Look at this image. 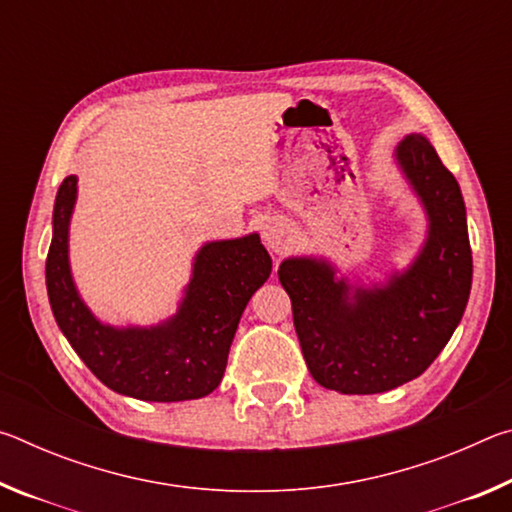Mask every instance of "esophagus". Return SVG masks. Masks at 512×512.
Wrapping results in <instances>:
<instances>
[{
    "label": "esophagus",
    "mask_w": 512,
    "mask_h": 512,
    "mask_svg": "<svg viewBox=\"0 0 512 512\" xmlns=\"http://www.w3.org/2000/svg\"><path fill=\"white\" fill-rule=\"evenodd\" d=\"M262 237L266 241L268 248H273L275 253H280V250L287 246V239H289V223L280 219V216H275V219H268L264 223V230H262Z\"/></svg>",
    "instance_id": "34e87169"
}]
</instances>
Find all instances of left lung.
<instances>
[{
    "mask_svg": "<svg viewBox=\"0 0 512 512\" xmlns=\"http://www.w3.org/2000/svg\"><path fill=\"white\" fill-rule=\"evenodd\" d=\"M393 158L427 214V239L404 271L384 282H350L325 257H287L302 357L320 386L345 395L386 393L420 377L463 318L472 289V248L461 187L422 133Z\"/></svg>",
    "mask_w": 512,
    "mask_h": 512,
    "instance_id": "8db88e82",
    "label": "left lung"
}]
</instances>
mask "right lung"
Returning a JSON list of instances; mask_svg holds the SVG:
<instances>
[{
  "label": "right lung",
  "mask_w": 512,
  "mask_h": 512,
  "mask_svg": "<svg viewBox=\"0 0 512 512\" xmlns=\"http://www.w3.org/2000/svg\"><path fill=\"white\" fill-rule=\"evenodd\" d=\"M79 178L67 176L54 203L47 293L54 318L94 377L110 391L144 402H183L221 384L232 339L248 300L271 275L257 232L207 241L194 257L183 300L171 318L140 327L108 325L92 314L69 266V221Z\"/></svg>",
  "instance_id": "add662e5"
}]
</instances>
